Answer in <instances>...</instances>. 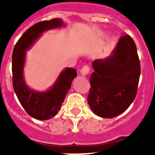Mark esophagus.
I'll return each instance as SVG.
<instances>
[{"instance_id": "34e87169", "label": "esophagus", "mask_w": 155, "mask_h": 155, "mask_svg": "<svg viewBox=\"0 0 155 155\" xmlns=\"http://www.w3.org/2000/svg\"><path fill=\"white\" fill-rule=\"evenodd\" d=\"M89 68H88L87 66H84V67H83L82 69L80 70V74H81V75H83V76H86V75L89 73Z\"/></svg>"}]
</instances>
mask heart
<instances>
[{
  "instance_id": "obj_1",
  "label": "heart",
  "mask_w": 155,
  "mask_h": 155,
  "mask_svg": "<svg viewBox=\"0 0 155 155\" xmlns=\"http://www.w3.org/2000/svg\"><path fill=\"white\" fill-rule=\"evenodd\" d=\"M114 44H115V41H114V40H112V41H111V42H109L108 47H109V48H112V47H113V46H114Z\"/></svg>"
}]
</instances>
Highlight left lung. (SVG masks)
Here are the masks:
<instances>
[{
	"instance_id": "obj_1",
	"label": "left lung",
	"mask_w": 155,
	"mask_h": 155,
	"mask_svg": "<svg viewBox=\"0 0 155 155\" xmlns=\"http://www.w3.org/2000/svg\"><path fill=\"white\" fill-rule=\"evenodd\" d=\"M87 103L93 113L113 118L127 109L137 94L141 68L135 42L130 35L119 39L111 55L92 63Z\"/></svg>"
}]
</instances>
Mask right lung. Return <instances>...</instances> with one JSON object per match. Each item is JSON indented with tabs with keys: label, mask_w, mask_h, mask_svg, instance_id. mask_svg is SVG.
Returning <instances> with one entry per match:
<instances>
[{
	"label": "right lung",
	"mask_w": 155,
	"mask_h": 155,
	"mask_svg": "<svg viewBox=\"0 0 155 155\" xmlns=\"http://www.w3.org/2000/svg\"><path fill=\"white\" fill-rule=\"evenodd\" d=\"M65 26L66 24L61 18L36 23L23 34L13 49V89L25 112L37 120H49L58 113L77 73L74 68H66L59 73L50 88L46 91L32 89L28 86L24 77L26 51L32 48L44 32Z\"/></svg>",
	"instance_id": "right-lung-1"
}]
</instances>
